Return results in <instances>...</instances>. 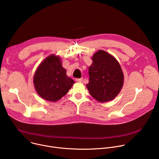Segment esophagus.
<instances>
[{"instance_id": "34e87169", "label": "esophagus", "mask_w": 159, "mask_h": 159, "mask_svg": "<svg viewBox=\"0 0 159 159\" xmlns=\"http://www.w3.org/2000/svg\"><path fill=\"white\" fill-rule=\"evenodd\" d=\"M75 81L77 82H82L83 81V79L82 78H80V79H75Z\"/></svg>"}]
</instances>
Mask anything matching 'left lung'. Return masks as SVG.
I'll return each mask as SVG.
<instances>
[{
    "instance_id": "1",
    "label": "left lung",
    "mask_w": 159,
    "mask_h": 159,
    "mask_svg": "<svg viewBox=\"0 0 159 159\" xmlns=\"http://www.w3.org/2000/svg\"><path fill=\"white\" fill-rule=\"evenodd\" d=\"M89 68V79L86 85L90 94L96 100L105 102L115 99L120 93L124 75L117 60L109 53L99 50L92 58Z\"/></svg>"
}]
</instances>
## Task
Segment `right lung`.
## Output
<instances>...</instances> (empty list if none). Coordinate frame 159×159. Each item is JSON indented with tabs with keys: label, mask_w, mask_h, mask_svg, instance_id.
<instances>
[{
	"label": "right lung",
	"mask_w": 159,
	"mask_h": 159,
	"mask_svg": "<svg viewBox=\"0 0 159 159\" xmlns=\"http://www.w3.org/2000/svg\"><path fill=\"white\" fill-rule=\"evenodd\" d=\"M75 83L66 74L58 56L51 55L38 66L33 84L38 95L44 100L56 102L66 95Z\"/></svg>",
	"instance_id": "add662e5"
}]
</instances>
